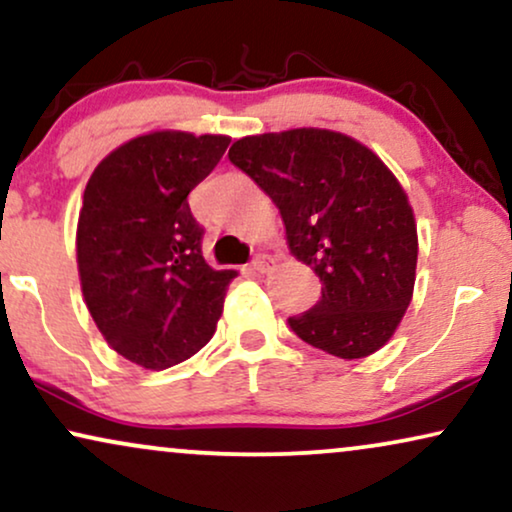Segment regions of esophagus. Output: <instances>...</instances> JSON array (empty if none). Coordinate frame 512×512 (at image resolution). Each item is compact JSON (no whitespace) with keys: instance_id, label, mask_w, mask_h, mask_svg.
<instances>
[{"instance_id":"obj_1","label":"esophagus","mask_w":512,"mask_h":512,"mask_svg":"<svg viewBox=\"0 0 512 512\" xmlns=\"http://www.w3.org/2000/svg\"><path fill=\"white\" fill-rule=\"evenodd\" d=\"M271 264H274V257L271 255H260L252 260V269L260 271V274H267V271L271 269Z\"/></svg>"}]
</instances>
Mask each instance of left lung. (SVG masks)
<instances>
[{"label":"left lung","mask_w":512,"mask_h":512,"mask_svg":"<svg viewBox=\"0 0 512 512\" xmlns=\"http://www.w3.org/2000/svg\"><path fill=\"white\" fill-rule=\"evenodd\" d=\"M229 161L276 203L290 252L323 283L318 304L288 318L297 337L344 360L379 351L417 278V222L398 177L363 142L327 128L248 135Z\"/></svg>","instance_id":"obj_1"}]
</instances>
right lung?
Segmentation results:
<instances>
[{"label":"right lung","instance_id":"right-lung-1","mask_svg":"<svg viewBox=\"0 0 512 512\" xmlns=\"http://www.w3.org/2000/svg\"><path fill=\"white\" fill-rule=\"evenodd\" d=\"M229 142L152 131L88 177L77 222L81 292L105 342L145 370L173 367L210 342L238 276L203 260V229L187 203Z\"/></svg>","mask_w":512,"mask_h":512}]
</instances>
